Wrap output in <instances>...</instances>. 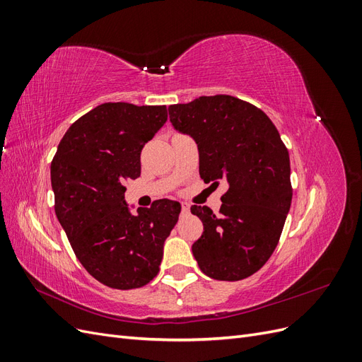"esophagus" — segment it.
Listing matches in <instances>:
<instances>
[{
	"mask_svg": "<svg viewBox=\"0 0 362 362\" xmlns=\"http://www.w3.org/2000/svg\"><path fill=\"white\" fill-rule=\"evenodd\" d=\"M181 211H182V214H187V213L190 211V205L182 202V204H181Z\"/></svg>",
	"mask_w": 362,
	"mask_h": 362,
	"instance_id": "obj_1",
	"label": "esophagus"
}]
</instances>
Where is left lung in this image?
<instances>
[{"mask_svg": "<svg viewBox=\"0 0 362 362\" xmlns=\"http://www.w3.org/2000/svg\"><path fill=\"white\" fill-rule=\"evenodd\" d=\"M172 127L199 151L205 182L225 181L221 213L192 205L204 233L192 246L199 269L217 281L254 275L275 250L291 205L290 157L259 108L229 95L169 107Z\"/></svg>", "mask_w": 362, "mask_h": 362, "instance_id": "8db88e82", "label": "left lung"}]
</instances>
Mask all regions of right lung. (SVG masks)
<instances>
[{"label": "right lung", "mask_w": 362, "mask_h": 362, "mask_svg": "<svg viewBox=\"0 0 362 362\" xmlns=\"http://www.w3.org/2000/svg\"><path fill=\"white\" fill-rule=\"evenodd\" d=\"M166 120V105L101 104L69 127L51 163L59 222L83 267L107 287L140 288L154 279L178 222L177 201L136 214L125 201V180L140 177V152Z\"/></svg>", "instance_id": "right-lung-1"}]
</instances>
